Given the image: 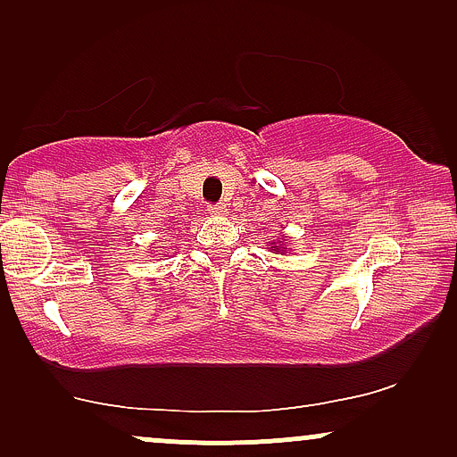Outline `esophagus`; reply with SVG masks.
<instances>
[{"mask_svg":"<svg viewBox=\"0 0 457 457\" xmlns=\"http://www.w3.org/2000/svg\"><path fill=\"white\" fill-rule=\"evenodd\" d=\"M225 212H228V206H225V204H211V206H208V214H212V217H221Z\"/></svg>","mask_w":457,"mask_h":457,"instance_id":"34e87169","label":"esophagus"}]
</instances>
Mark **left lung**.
<instances>
[{"mask_svg": "<svg viewBox=\"0 0 457 457\" xmlns=\"http://www.w3.org/2000/svg\"><path fill=\"white\" fill-rule=\"evenodd\" d=\"M270 249H272V251H277V249H275V246H270ZM279 249H281V246H279ZM281 251H283V249H281Z\"/></svg>", "mask_w": 457, "mask_h": 457, "instance_id": "obj_1", "label": "left lung"}]
</instances>
